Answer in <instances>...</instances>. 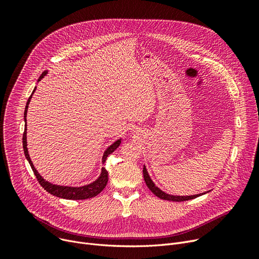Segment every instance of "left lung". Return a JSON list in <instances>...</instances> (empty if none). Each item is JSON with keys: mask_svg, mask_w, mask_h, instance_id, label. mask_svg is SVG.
<instances>
[{"mask_svg": "<svg viewBox=\"0 0 259 259\" xmlns=\"http://www.w3.org/2000/svg\"><path fill=\"white\" fill-rule=\"evenodd\" d=\"M143 173H144V180L146 182L147 187L150 189V191L155 194L157 197H159L160 199H165V200H169V201H185V200H190V199H193L196 198L202 194L205 193H199V194H195V195H189V196H179V195H171L168 194L164 191H161V190L155 186V184L152 182V180L150 179V176L148 174V171L146 169V167L144 166L143 169Z\"/></svg>", "mask_w": 259, "mask_h": 259, "instance_id": "left-lung-1", "label": "left lung"}]
</instances>
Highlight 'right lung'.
I'll return each instance as SVG.
<instances>
[{
    "label": "right lung",
    "mask_w": 259,
    "mask_h": 259,
    "mask_svg": "<svg viewBox=\"0 0 259 259\" xmlns=\"http://www.w3.org/2000/svg\"><path fill=\"white\" fill-rule=\"evenodd\" d=\"M48 72L47 71H44L42 73V75H40L37 79V81H39L40 79H42ZM36 88V87H35ZM35 88L33 89L31 95L29 97L28 101H27V104H26V107H25V111H24V119H25V130H24V133H23V149H24V153H25V156L27 158V160L29 161V165L35 175L36 180L38 181L39 185L42 186L46 191L54 196L57 197H61V198H65V199H87V198H91V197H94L97 196L99 193H101L103 190L105 189L107 183H108V172L105 168H102V172H101V175L100 178L94 181L93 183L89 184V185H86V186H81V187H68V186H59V185H53L47 181H45L42 176H40L38 174V172L36 171V169L34 168L32 161L29 157V153H28V149H27V132H26V116H27V110H28V105L30 103V100L32 98V94L34 93L35 91ZM121 143V140H117L116 142H114L111 146H109L106 151L104 152V155H103V158H102V161L103 164L106 161L107 157L109 154H111L115 149L120 145Z\"/></svg>",
    "instance_id": "right-lung-1"
}]
</instances>
